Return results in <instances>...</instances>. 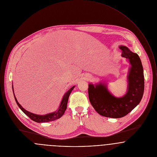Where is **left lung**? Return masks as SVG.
I'll use <instances>...</instances> for the list:
<instances>
[{
    "instance_id": "left-lung-1",
    "label": "left lung",
    "mask_w": 157,
    "mask_h": 157,
    "mask_svg": "<svg viewBox=\"0 0 157 157\" xmlns=\"http://www.w3.org/2000/svg\"><path fill=\"white\" fill-rule=\"evenodd\" d=\"M122 57L128 60L130 67L127 75V91L121 98L113 96L107 85L101 82L88 85L89 99L95 110L101 116L120 118L126 116L141 102L144 90V71L138 55L128 48L120 46Z\"/></svg>"
}]
</instances>
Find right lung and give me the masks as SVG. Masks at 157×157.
<instances>
[{
  "label": "right lung",
  "mask_w": 157,
  "mask_h": 157,
  "mask_svg": "<svg viewBox=\"0 0 157 157\" xmlns=\"http://www.w3.org/2000/svg\"><path fill=\"white\" fill-rule=\"evenodd\" d=\"M75 88V86H72L71 88H70L63 96L62 100L61 101V103L59 105V106L58 107V108L57 109V110H56L55 111L47 114H44V115H40V114H36L34 113H32L31 112H29L28 111H27L26 109H25L21 105L19 104V103L18 102V101L16 99V98L14 95V90H13V85L12 84V88H13V94H14V97L16 101V102L17 105H18V106L19 107V108L27 116H29L32 120H33L35 122H36L38 123H41V122H50V121H53L55 120H56L59 118H60L64 113L66 108H67V101H68V99L69 97V95L71 94V93L72 92V91L73 90V89Z\"/></svg>",
  "instance_id": "obj_1"
}]
</instances>
